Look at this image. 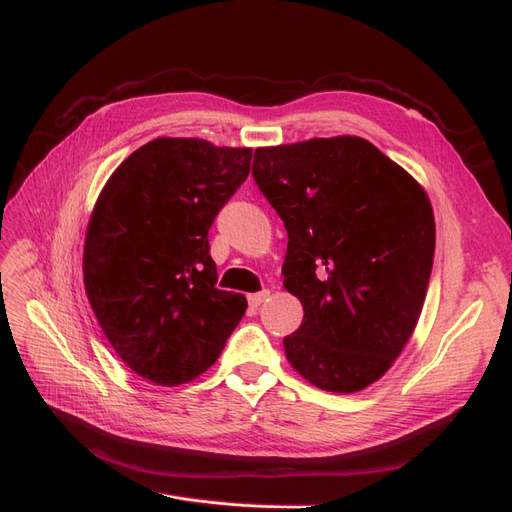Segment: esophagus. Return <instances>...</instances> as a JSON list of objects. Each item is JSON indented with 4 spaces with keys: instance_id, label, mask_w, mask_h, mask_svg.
<instances>
[{
    "instance_id": "34e87169",
    "label": "esophagus",
    "mask_w": 512,
    "mask_h": 512,
    "mask_svg": "<svg viewBox=\"0 0 512 512\" xmlns=\"http://www.w3.org/2000/svg\"><path fill=\"white\" fill-rule=\"evenodd\" d=\"M270 296V291H257V294H251V296H248V306H251V309H259V306H261V302H264L266 298Z\"/></svg>"
}]
</instances>
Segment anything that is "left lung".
<instances>
[{
    "label": "left lung",
    "instance_id": "left-lung-1",
    "mask_svg": "<svg viewBox=\"0 0 512 512\" xmlns=\"http://www.w3.org/2000/svg\"><path fill=\"white\" fill-rule=\"evenodd\" d=\"M253 178L287 229L285 289L304 319L287 360L328 392L377 382L410 341L435 253L427 193L360 137L257 148Z\"/></svg>",
    "mask_w": 512,
    "mask_h": 512
}]
</instances>
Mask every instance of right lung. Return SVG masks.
<instances>
[{
    "mask_svg": "<svg viewBox=\"0 0 512 512\" xmlns=\"http://www.w3.org/2000/svg\"><path fill=\"white\" fill-rule=\"evenodd\" d=\"M251 148L160 137L113 171L87 225L83 281L137 375L191 382L221 356L246 298L216 289L208 229L251 171Z\"/></svg>",
    "mask_w": 512,
    "mask_h": 512,
    "instance_id": "1",
    "label": "right lung"
}]
</instances>
